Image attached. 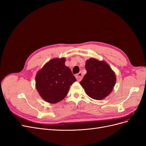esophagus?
I'll return each instance as SVG.
<instances>
[{
	"label": "esophagus",
	"instance_id": "esophagus-1",
	"mask_svg": "<svg viewBox=\"0 0 146 146\" xmlns=\"http://www.w3.org/2000/svg\"><path fill=\"white\" fill-rule=\"evenodd\" d=\"M76 78L78 81H80L83 78V74L82 72H79L76 75Z\"/></svg>",
	"mask_w": 146,
	"mask_h": 146
}]
</instances>
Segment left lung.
Masks as SVG:
<instances>
[{
  "instance_id": "8db88e82",
  "label": "left lung",
  "mask_w": 146,
  "mask_h": 146,
  "mask_svg": "<svg viewBox=\"0 0 146 146\" xmlns=\"http://www.w3.org/2000/svg\"><path fill=\"white\" fill-rule=\"evenodd\" d=\"M85 69L87 72L80 83L86 94L96 100L105 98L115 85V74L107 63L95 58L86 61Z\"/></svg>"
}]
</instances>
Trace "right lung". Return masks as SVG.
<instances>
[{
	"label": "right lung",
	"instance_id": "obj_1",
	"mask_svg": "<svg viewBox=\"0 0 146 146\" xmlns=\"http://www.w3.org/2000/svg\"><path fill=\"white\" fill-rule=\"evenodd\" d=\"M65 58H54L47 63L36 74V87L41 98L55 104L68 94L70 85L77 81L71 70L66 66Z\"/></svg>",
	"mask_w": 146,
	"mask_h": 146
}]
</instances>
